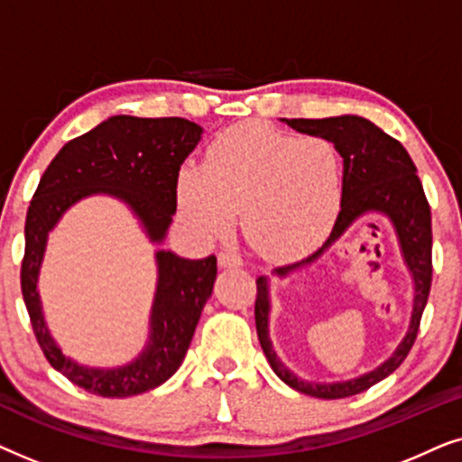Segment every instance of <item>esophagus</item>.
I'll return each instance as SVG.
<instances>
[{
    "instance_id": "obj_1",
    "label": "esophagus",
    "mask_w": 462,
    "mask_h": 462,
    "mask_svg": "<svg viewBox=\"0 0 462 462\" xmlns=\"http://www.w3.org/2000/svg\"><path fill=\"white\" fill-rule=\"evenodd\" d=\"M218 267L220 269H233V267H242V256L233 250H223L218 254Z\"/></svg>"
}]
</instances>
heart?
I'll list each match as a JSON object with an SVG mask.
<instances>
[{
	"instance_id": "heart-1",
	"label": "heart",
	"mask_w": 462,
	"mask_h": 462,
	"mask_svg": "<svg viewBox=\"0 0 462 462\" xmlns=\"http://www.w3.org/2000/svg\"><path fill=\"white\" fill-rule=\"evenodd\" d=\"M179 210L199 237H220L242 210V231L264 256L299 258L332 231L343 201V157L324 136L239 124L214 138L204 168L185 166Z\"/></svg>"
}]
</instances>
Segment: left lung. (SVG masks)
<instances>
[{"label": "left lung", "instance_id": "obj_1", "mask_svg": "<svg viewBox=\"0 0 462 462\" xmlns=\"http://www.w3.org/2000/svg\"><path fill=\"white\" fill-rule=\"evenodd\" d=\"M282 122H286L290 128L300 134L324 136L337 144L340 157H343V201H340L337 223H334L326 244L299 263L273 269L271 275L283 280L294 271L315 263L334 242L343 237V233L356 220L365 214H381L393 225L403 264L412 275L414 283L408 332L391 353V357L384 359L374 370L349 378V381L315 383L294 374L275 353L269 337L271 280L267 275H261L256 280V332L271 368L288 387L300 391V393L321 397V400H340V397L362 393L372 384L393 374L412 349L429 299V290H431V210H429L420 179L416 176L412 157L408 155L400 141L391 138L370 119L359 116H337L326 119H282Z\"/></svg>", "mask_w": 462, "mask_h": 462}]
</instances>
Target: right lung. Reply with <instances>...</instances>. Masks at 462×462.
I'll return each instance as SVG.
<instances>
[{
    "instance_id": "add662e5",
    "label": "right lung",
    "mask_w": 462,
    "mask_h": 462,
    "mask_svg": "<svg viewBox=\"0 0 462 462\" xmlns=\"http://www.w3.org/2000/svg\"><path fill=\"white\" fill-rule=\"evenodd\" d=\"M201 134V125L182 117L113 116L69 141L37 185L24 223L23 299L43 356L54 370L88 393L132 397L160 387L180 368L212 296L217 256L189 261L172 250H157L147 343L128 364L92 368L65 356L46 324L37 282L50 231L78 201L109 195L130 208L151 244H163L176 212L179 170Z\"/></svg>"
}]
</instances>
